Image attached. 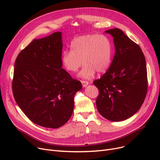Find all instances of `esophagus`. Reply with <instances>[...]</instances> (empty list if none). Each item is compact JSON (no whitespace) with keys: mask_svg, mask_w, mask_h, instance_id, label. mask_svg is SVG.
Returning <instances> with one entry per match:
<instances>
[{"mask_svg":"<svg viewBox=\"0 0 160 160\" xmlns=\"http://www.w3.org/2000/svg\"><path fill=\"white\" fill-rule=\"evenodd\" d=\"M81 82H82V86H83V88H86V87L88 85V83H89V82H88V81H85V80H82Z\"/></svg>","mask_w":160,"mask_h":160,"instance_id":"1","label":"esophagus"}]
</instances>
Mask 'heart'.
Here are the masks:
<instances>
[{"instance_id": "1", "label": "heart", "mask_w": 160, "mask_h": 160, "mask_svg": "<svg viewBox=\"0 0 160 160\" xmlns=\"http://www.w3.org/2000/svg\"><path fill=\"white\" fill-rule=\"evenodd\" d=\"M70 48L71 50H65L62 54V65L67 71L75 72L84 63L79 74L81 78L89 79L96 71L104 73L111 65L112 44L104 35L87 34L76 37L71 41Z\"/></svg>"}]
</instances>
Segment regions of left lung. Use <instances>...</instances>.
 Masks as SVG:
<instances>
[{
	"instance_id": "1",
	"label": "left lung",
	"mask_w": 160,
	"mask_h": 160,
	"mask_svg": "<svg viewBox=\"0 0 160 160\" xmlns=\"http://www.w3.org/2000/svg\"><path fill=\"white\" fill-rule=\"evenodd\" d=\"M113 38L115 53L108 70L93 82L98 89L96 105L112 121L130 118L140 109L147 93L145 56L140 47L119 28L105 32Z\"/></svg>"
}]
</instances>
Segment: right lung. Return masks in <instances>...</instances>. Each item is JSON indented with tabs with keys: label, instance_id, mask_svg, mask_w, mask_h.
<instances>
[{
	"label": "right lung",
	"instance_id": "right-lung-1",
	"mask_svg": "<svg viewBox=\"0 0 160 160\" xmlns=\"http://www.w3.org/2000/svg\"><path fill=\"white\" fill-rule=\"evenodd\" d=\"M62 32L34 39L15 62L12 91L28 118L41 127L58 128L69 121L80 81L62 69Z\"/></svg>",
	"mask_w": 160,
	"mask_h": 160
}]
</instances>
